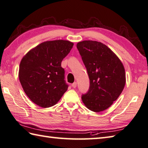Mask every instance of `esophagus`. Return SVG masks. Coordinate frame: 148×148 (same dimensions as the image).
Returning <instances> with one entry per match:
<instances>
[{
  "label": "esophagus",
  "mask_w": 148,
  "mask_h": 148,
  "mask_svg": "<svg viewBox=\"0 0 148 148\" xmlns=\"http://www.w3.org/2000/svg\"><path fill=\"white\" fill-rule=\"evenodd\" d=\"M71 86H72L73 88H75L77 87V82H74L72 84Z\"/></svg>",
  "instance_id": "1"
}]
</instances>
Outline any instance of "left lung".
I'll use <instances>...</instances> for the list:
<instances>
[{
  "mask_svg": "<svg viewBox=\"0 0 148 148\" xmlns=\"http://www.w3.org/2000/svg\"><path fill=\"white\" fill-rule=\"evenodd\" d=\"M77 47L90 79L89 90L82 95V102L95 112L107 109L125 86V72L122 62L110 48L96 41H80Z\"/></svg>",
  "mask_w": 148,
  "mask_h": 148,
  "instance_id": "8db88e82",
  "label": "left lung"
}]
</instances>
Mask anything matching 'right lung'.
Listing matches in <instances>:
<instances>
[{
  "label": "right lung",
  "mask_w": 148,
  "mask_h": 148,
  "mask_svg": "<svg viewBox=\"0 0 148 148\" xmlns=\"http://www.w3.org/2000/svg\"><path fill=\"white\" fill-rule=\"evenodd\" d=\"M73 43L58 40L39 44L23 57L19 79L23 89L36 105L48 108L56 105L67 91L61 62Z\"/></svg>",
  "instance_id": "right-lung-1"
}]
</instances>
